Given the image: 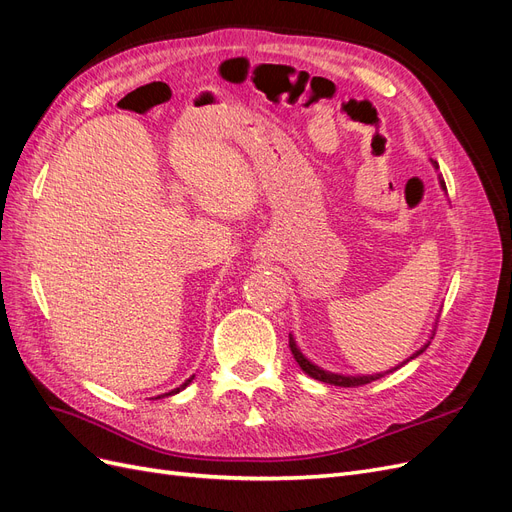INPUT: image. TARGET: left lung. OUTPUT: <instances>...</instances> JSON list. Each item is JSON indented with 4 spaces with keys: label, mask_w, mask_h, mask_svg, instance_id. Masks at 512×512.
I'll list each match as a JSON object with an SVG mask.
<instances>
[{
    "label": "left lung",
    "mask_w": 512,
    "mask_h": 512,
    "mask_svg": "<svg viewBox=\"0 0 512 512\" xmlns=\"http://www.w3.org/2000/svg\"><path fill=\"white\" fill-rule=\"evenodd\" d=\"M431 164H436L431 160ZM440 188L446 192V183L440 179ZM290 339H288V344H290V352H292V356H294V361L299 363V367L305 371V374L309 376V378H314V380H320V382H324V384H333V386H344V389H348V386H363V384H369V382H374V380H378V378H382L384 374H389V371H395V369H399V367H404L408 361H412V359H416L418 354H423L425 350H427V346H429V342L423 346V348H418L410 359H406L404 363H399L397 367H393V369H389V371H384V374H371V376H344V374H335V371H327V369H322V367H318L316 363H312L307 359V356L299 350V346H297V342H294V337H292V333L288 335ZM429 339H433V331H431V337Z\"/></svg>",
    "instance_id": "8db88e82"
}]
</instances>
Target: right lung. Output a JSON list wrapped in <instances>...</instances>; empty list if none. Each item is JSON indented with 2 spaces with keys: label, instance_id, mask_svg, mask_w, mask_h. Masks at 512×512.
<instances>
[{
  "label": "right lung",
  "instance_id": "1",
  "mask_svg": "<svg viewBox=\"0 0 512 512\" xmlns=\"http://www.w3.org/2000/svg\"><path fill=\"white\" fill-rule=\"evenodd\" d=\"M192 380H194V376H192V378H188V380H185V382H183V384H181V386H177V389H173V391H170V393H164V395H175V393H179V391H183V389H185V386H188V384H190V382H192ZM164 395H158V397H164Z\"/></svg>",
  "mask_w": 512,
  "mask_h": 512
}]
</instances>
